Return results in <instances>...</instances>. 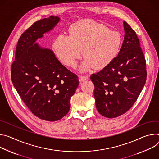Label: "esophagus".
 <instances>
[{"instance_id":"obj_1","label":"esophagus","mask_w":159,"mask_h":159,"mask_svg":"<svg viewBox=\"0 0 159 159\" xmlns=\"http://www.w3.org/2000/svg\"><path fill=\"white\" fill-rule=\"evenodd\" d=\"M89 78V76H79V80L80 82H83L86 81V80H88Z\"/></svg>"}]
</instances>
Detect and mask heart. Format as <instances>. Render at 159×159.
<instances>
[{
	"label": "heart",
	"mask_w": 159,
	"mask_h": 159,
	"mask_svg": "<svg viewBox=\"0 0 159 159\" xmlns=\"http://www.w3.org/2000/svg\"><path fill=\"white\" fill-rule=\"evenodd\" d=\"M69 36L61 34L53 43L56 57L64 65L73 67L81 57L85 60L80 66L82 71L93 67L102 69L117 56L122 44V37L104 25L93 20H83L69 28Z\"/></svg>",
	"instance_id": "b5f03b06"
}]
</instances>
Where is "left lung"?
<instances>
[{"instance_id":"8db88e82","label":"left lung","mask_w":159,"mask_h":159,"mask_svg":"<svg viewBox=\"0 0 159 159\" xmlns=\"http://www.w3.org/2000/svg\"><path fill=\"white\" fill-rule=\"evenodd\" d=\"M125 38L118 56L90 79L99 114L107 118L126 113L136 101L147 80L146 61L135 31L123 22Z\"/></svg>"}]
</instances>
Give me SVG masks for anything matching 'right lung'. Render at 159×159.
Returning <instances> with one entry per match:
<instances>
[{"label":"right lung","mask_w":159,"mask_h":159,"mask_svg":"<svg viewBox=\"0 0 159 159\" xmlns=\"http://www.w3.org/2000/svg\"><path fill=\"white\" fill-rule=\"evenodd\" d=\"M60 21L51 16L33 23L17 42L11 67L13 85L31 112L39 118L56 121L70 109V100L78 86L77 75L56 58L52 50L36 41Z\"/></svg>","instance_id":"obj_1"}]
</instances>
